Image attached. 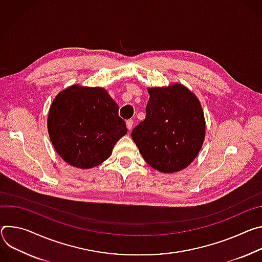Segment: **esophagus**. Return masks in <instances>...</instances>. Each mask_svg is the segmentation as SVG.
Instances as JSON below:
<instances>
[{
  "mask_svg": "<svg viewBox=\"0 0 262 262\" xmlns=\"http://www.w3.org/2000/svg\"><path fill=\"white\" fill-rule=\"evenodd\" d=\"M126 125H127V128H128V130L130 131V130H132V127H133V121L132 120H128L127 122H126Z\"/></svg>",
  "mask_w": 262,
  "mask_h": 262,
  "instance_id": "34e87169",
  "label": "esophagus"
}]
</instances>
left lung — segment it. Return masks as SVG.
<instances>
[{"mask_svg":"<svg viewBox=\"0 0 262 262\" xmlns=\"http://www.w3.org/2000/svg\"><path fill=\"white\" fill-rule=\"evenodd\" d=\"M147 116L132 139L139 153L160 172H177L198 156L205 139L204 111L198 97L181 83L148 87Z\"/></svg>","mask_w":262,"mask_h":262,"instance_id":"obj_1","label":"left lung"}]
</instances>
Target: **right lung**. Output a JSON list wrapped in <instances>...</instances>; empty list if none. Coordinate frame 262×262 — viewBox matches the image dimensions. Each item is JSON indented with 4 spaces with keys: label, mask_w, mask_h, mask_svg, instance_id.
Masks as SVG:
<instances>
[{
    "label": "right lung",
    "mask_w": 262,
    "mask_h": 262,
    "mask_svg": "<svg viewBox=\"0 0 262 262\" xmlns=\"http://www.w3.org/2000/svg\"><path fill=\"white\" fill-rule=\"evenodd\" d=\"M48 132L58 155L74 167L87 169L107 160L128 129L105 89L74 84L53 100Z\"/></svg>",
    "instance_id": "add662e5"
}]
</instances>
